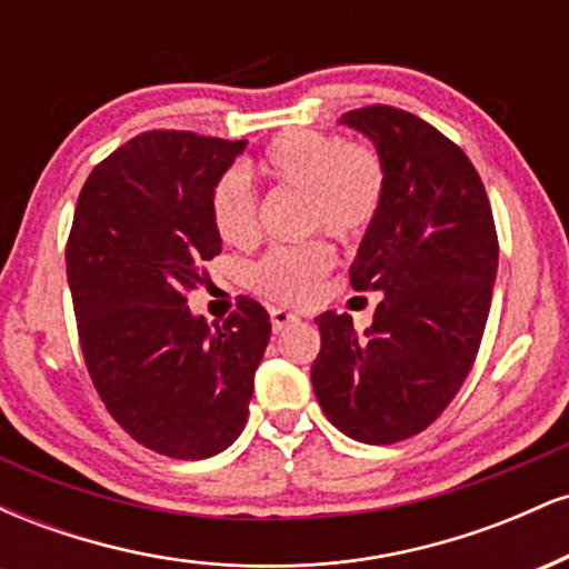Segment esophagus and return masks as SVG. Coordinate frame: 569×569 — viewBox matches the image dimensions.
<instances>
[{
	"label": "esophagus",
	"mask_w": 569,
	"mask_h": 569,
	"mask_svg": "<svg viewBox=\"0 0 569 569\" xmlns=\"http://www.w3.org/2000/svg\"><path fill=\"white\" fill-rule=\"evenodd\" d=\"M299 321L297 312L286 310V307H272L270 310V323H272V331H283L286 326H293Z\"/></svg>",
	"instance_id": "34e87169"
}]
</instances>
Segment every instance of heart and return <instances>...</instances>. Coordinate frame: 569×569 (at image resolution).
<instances>
[{"label":"heart","instance_id":"1","mask_svg":"<svg viewBox=\"0 0 569 569\" xmlns=\"http://www.w3.org/2000/svg\"><path fill=\"white\" fill-rule=\"evenodd\" d=\"M264 179L302 192L305 230L350 240L363 234L385 200V166L369 143L342 141L321 130L278 136L257 162ZM211 221L219 238L248 248L259 238L257 200L240 173H224L211 192ZM335 251L323 240L278 248L253 267L251 283L283 305H307L318 293Z\"/></svg>","mask_w":569,"mask_h":569}]
</instances>
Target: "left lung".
I'll return each instance as SVG.
<instances>
[{
	"label": "left lung",
	"instance_id": "1",
	"mask_svg": "<svg viewBox=\"0 0 569 569\" xmlns=\"http://www.w3.org/2000/svg\"><path fill=\"white\" fill-rule=\"evenodd\" d=\"M385 166V200L363 232L350 283L380 291L375 321L316 318L312 390L337 430L396 443L426 430L473 367L498 276V234L471 160L420 117L393 107L342 114Z\"/></svg>",
	"mask_w": 569,
	"mask_h": 569
}]
</instances>
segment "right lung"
Segmentation results:
<instances>
[{
  "label": "right lung",
  "mask_w": 569,
  "mask_h": 569,
  "mask_svg": "<svg viewBox=\"0 0 569 569\" xmlns=\"http://www.w3.org/2000/svg\"><path fill=\"white\" fill-rule=\"evenodd\" d=\"M248 141L152 130L84 181L67 276L90 380L109 415L152 452L206 460L248 420L270 316L243 297L224 323L187 305L221 251L211 192Z\"/></svg>",
  "instance_id": "obj_1"
}]
</instances>
